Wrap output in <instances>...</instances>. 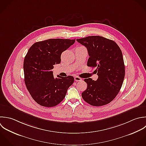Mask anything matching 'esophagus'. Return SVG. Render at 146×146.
Returning a JSON list of instances; mask_svg holds the SVG:
<instances>
[{
    "instance_id": "esophagus-1",
    "label": "esophagus",
    "mask_w": 146,
    "mask_h": 146,
    "mask_svg": "<svg viewBox=\"0 0 146 146\" xmlns=\"http://www.w3.org/2000/svg\"><path fill=\"white\" fill-rule=\"evenodd\" d=\"M74 80H75V81H82V78H80V77H78V76L75 77H74Z\"/></svg>"
}]
</instances>
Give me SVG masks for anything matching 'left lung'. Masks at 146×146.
Wrapping results in <instances>:
<instances>
[{
  "mask_svg": "<svg viewBox=\"0 0 146 146\" xmlns=\"http://www.w3.org/2000/svg\"><path fill=\"white\" fill-rule=\"evenodd\" d=\"M86 47L89 56L87 65L97 67V81L86 78L87 89L82 93L84 100L94 106L109 104L117 96L123 84L125 67L122 51L111 40L91 36L76 40Z\"/></svg>",
  "mask_w": 146,
  "mask_h": 146,
  "instance_id": "8db88e82",
  "label": "left lung"
}]
</instances>
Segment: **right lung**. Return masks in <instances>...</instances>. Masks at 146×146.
Segmentation results:
<instances>
[{"mask_svg":"<svg viewBox=\"0 0 146 146\" xmlns=\"http://www.w3.org/2000/svg\"><path fill=\"white\" fill-rule=\"evenodd\" d=\"M76 39L52 38L36 42L29 49L24 60V82L32 98L40 105L53 107L65 98L74 77L57 76L54 78L53 65L61 62V53L72 45Z\"/></svg>","mask_w":146,"mask_h":146,"instance_id":"right-lung-1","label":"right lung"}]
</instances>
